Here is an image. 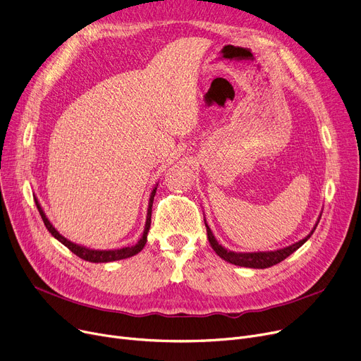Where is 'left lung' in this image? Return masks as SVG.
<instances>
[{
  "instance_id": "obj_1",
  "label": "left lung",
  "mask_w": 361,
  "mask_h": 361,
  "mask_svg": "<svg viewBox=\"0 0 361 361\" xmlns=\"http://www.w3.org/2000/svg\"><path fill=\"white\" fill-rule=\"evenodd\" d=\"M322 214L319 215L313 230L310 231V234H307L305 238L291 244V245H287V247L283 249H279V250H272V252H252V253H240V252H231L228 249L222 247V245L218 243V240L215 238L212 230L209 228V225H207L206 219H204V225H206V233H207V240H209L212 249L215 250V253L224 259L225 262L228 263H233V264H237V267H244V268H253V269H264V268H271L274 267V264L282 262L283 259H287L290 255H293L297 249H300L302 244H305L310 237L312 234L314 233L316 226L319 224V219H320ZM203 218H204V214H203Z\"/></svg>"
}]
</instances>
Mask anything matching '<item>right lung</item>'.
<instances>
[{
  "mask_svg": "<svg viewBox=\"0 0 361 361\" xmlns=\"http://www.w3.org/2000/svg\"><path fill=\"white\" fill-rule=\"evenodd\" d=\"M157 187L158 184L154 187V190H152L150 193V197H149V206H147V215H146V224H145V231L140 237V240L135 244V245H130V247H121V249H112V250H98V249H90V247H86V245H82V244H75L70 240H67L64 235H61L59 231L55 230V226L51 224V221L48 219V216L45 215L42 206L39 203V200L36 199L35 196V203H36V207L37 211H39L41 216H42V221L47 226V230L52 234L54 238L59 240L61 244H64L68 250H71L75 256H79L80 259L86 260V262H92V263H106V262H114V260H121V259H127V257H131L135 256L137 253L142 252V249L145 247V244L147 241V233H149V228H150V216H152V204H154V197H155V193H157Z\"/></svg>",
  "mask_w": 361,
  "mask_h": 361,
  "instance_id": "add662e5",
  "label": "right lung"
}]
</instances>
